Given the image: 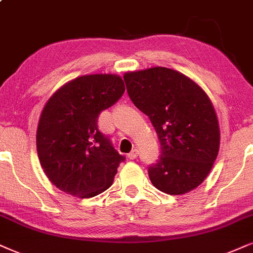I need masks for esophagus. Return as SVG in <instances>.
I'll return each instance as SVG.
<instances>
[{"mask_svg":"<svg viewBox=\"0 0 253 253\" xmlns=\"http://www.w3.org/2000/svg\"><path fill=\"white\" fill-rule=\"evenodd\" d=\"M137 156H138V149L135 148V149H132V151L130 152L129 155H127V157H129L130 160H135Z\"/></svg>","mask_w":253,"mask_h":253,"instance_id":"obj_1","label":"esophagus"}]
</instances>
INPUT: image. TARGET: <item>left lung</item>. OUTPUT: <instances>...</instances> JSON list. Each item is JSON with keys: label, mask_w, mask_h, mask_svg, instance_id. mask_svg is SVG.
Here are the masks:
<instances>
[{"label": "left lung", "mask_w": 253, "mask_h": 253, "mask_svg": "<svg viewBox=\"0 0 253 253\" xmlns=\"http://www.w3.org/2000/svg\"><path fill=\"white\" fill-rule=\"evenodd\" d=\"M124 82L161 143V156L148 169L151 183L168 195L197 188L219 150L218 120L207 93L185 75L162 67L126 73Z\"/></svg>", "instance_id": "8db88e82"}]
</instances>
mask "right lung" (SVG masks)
I'll return each instance as SVG.
<instances>
[{"label": "right lung", "mask_w": 253, "mask_h": 253, "mask_svg": "<svg viewBox=\"0 0 253 253\" xmlns=\"http://www.w3.org/2000/svg\"><path fill=\"white\" fill-rule=\"evenodd\" d=\"M126 91L116 75H88L57 90L41 114L37 154L44 173L63 192L90 198L114 182L126 161L97 127L99 114Z\"/></svg>", "instance_id": "1"}]
</instances>
